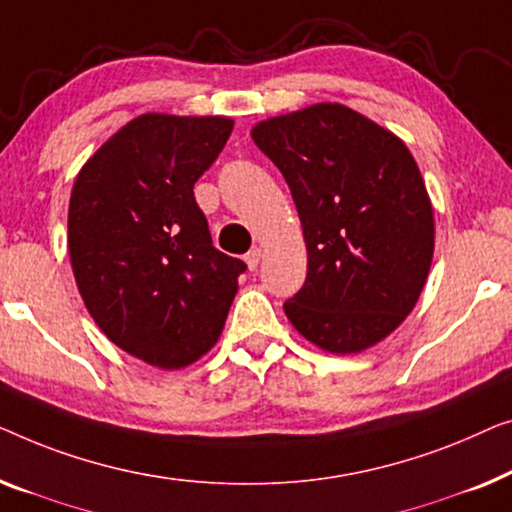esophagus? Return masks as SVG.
<instances>
[{
	"mask_svg": "<svg viewBox=\"0 0 512 512\" xmlns=\"http://www.w3.org/2000/svg\"><path fill=\"white\" fill-rule=\"evenodd\" d=\"M259 259H262V250H259V248H253V250H250V253L246 255V264H248L250 271L257 269Z\"/></svg>",
	"mask_w": 512,
	"mask_h": 512,
	"instance_id": "1",
	"label": "esophagus"
}]
</instances>
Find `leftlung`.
Wrapping results in <instances>:
<instances>
[{
    "mask_svg": "<svg viewBox=\"0 0 512 512\" xmlns=\"http://www.w3.org/2000/svg\"><path fill=\"white\" fill-rule=\"evenodd\" d=\"M290 185L308 250L285 315L306 341L352 355L413 311L434 257V208L397 134L343 104H313L253 127Z\"/></svg>",
    "mask_w": 512,
    "mask_h": 512,
    "instance_id": "1",
    "label": "left lung"
}]
</instances>
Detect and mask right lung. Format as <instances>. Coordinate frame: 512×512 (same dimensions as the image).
<instances>
[{"instance_id": "add662e5", "label": "right lung", "mask_w": 512, "mask_h": 512, "mask_svg": "<svg viewBox=\"0 0 512 512\" xmlns=\"http://www.w3.org/2000/svg\"><path fill=\"white\" fill-rule=\"evenodd\" d=\"M234 129L222 115L143 113L78 171L69 257L78 292L118 348L183 369L218 343L246 271L213 248L194 183Z\"/></svg>"}]
</instances>
